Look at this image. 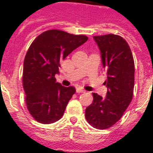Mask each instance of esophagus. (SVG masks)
I'll use <instances>...</instances> for the list:
<instances>
[{
  "mask_svg": "<svg viewBox=\"0 0 153 153\" xmlns=\"http://www.w3.org/2000/svg\"><path fill=\"white\" fill-rule=\"evenodd\" d=\"M76 92L77 93H84L85 91L82 88H81V87H79V88L76 89Z\"/></svg>",
  "mask_w": 153,
  "mask_h": 153,
  "instance_id": "esophagus-1",
  "label": "esophagus"
}]
</instances>
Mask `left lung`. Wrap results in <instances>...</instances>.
<instances>
[{"label": "left lung", "instance_id": "1", "mask_svg": "<svg viewBox=\"0 0 153 153\" xmlns=\"http://www.w3.org/2000/svg\"><path fill=\"white\" fill-rule=\"evenodd\" d=\"M94 39L101 51L105 67L107 94L105 98L93 93V102L86 109V119L91 126L106 129L123 116L133 99L134 60L129 45L117 35L96 36Z\"/></svg>", "mask_w": 153, "mask_h": 153}]
</instances>
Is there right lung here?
Instances as JSON below:
<instances>
[{
    "mask_svg": "<svg viewBox=\"0 0 153 153\" xmlns=\"http://www.w3.org/2000/svg\"><path fill=\"white\" fill-rule=\"evenodd\" d=\"M88 37L61 30L43 32L34 39L25 55L22 82L27 110L36 121L51 124L64 114L68 102L75 93L74 86L56 82L60 62Z\"/></svg>",
    "mask_w": 153,
    "mask_h": 153,
    "instance_id": "add662e5",
    "label": "right lung"
}]
</instances>
